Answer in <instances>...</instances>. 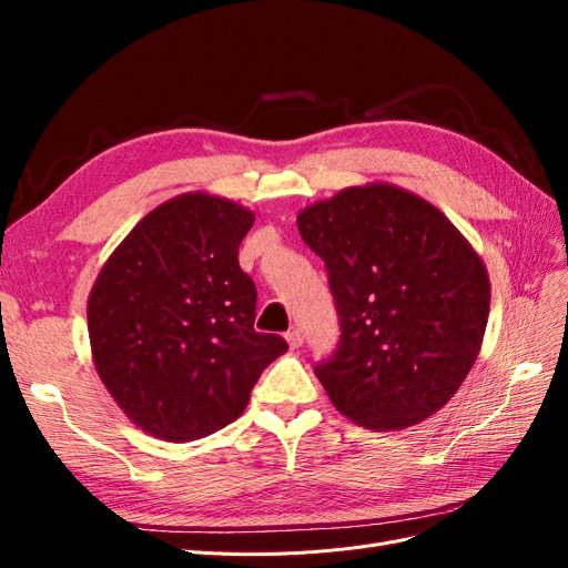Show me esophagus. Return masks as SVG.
I'll use <instances>...</instances> for the list:
<instances>
[{
  "label": "esophagus",
  "mask_w": 568,
  "mask_h": 568,
  "mask_svg": "<svg viewBox=\"0 0 568 568\" xmlns=\"http://www.w3.org/2000/svg\"><path fill=\"white\" fill-rule=\"evenodd\" d=\"M286 343L291 348H301L303 346V334L298 332V329H291V332H286Z\"/></svg>",
  "instance_id": "obj_1"
}]
</instances>
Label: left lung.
Masks as SVG:
<instances>
[{"label":"left lung","mask_w":568,"mask_h":568,"mask_svg":"<svg viewBox=\"0 0 568 568\" xmlns=\"http://www.w3.org/2000/svg\"><path fill=\"white\" fill-rule=\"evenodd\" d=\"M329 272L336 353L315 367L334 407L372 432H400L467 379L490 313L488 270L436 205L388 182L346 186L298 213Z\"/></svg>","instance_id":"left-lung-1"}]
</instances>
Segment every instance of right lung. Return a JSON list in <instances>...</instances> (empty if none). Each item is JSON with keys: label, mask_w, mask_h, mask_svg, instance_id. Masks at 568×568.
Segmentation results:
<instances>
[{"label": "right lung", "mask_w": 568, "mask_h": 568, "mask_svg": "<svg viewBox=\"0 0 568 568\" xmlns=\"http://www.w3.org/2000/svg\"><path fill=\"white\" fill-rule=\"evenodd\" d=\"M253 220L230 199L180 194L136 222L90 291L99 379L153 438L186 443L232 424L288 348L253 329L255 284L239 267Z\"/></svg>", "instance_id": "right-lung-1"}]
</instances>
